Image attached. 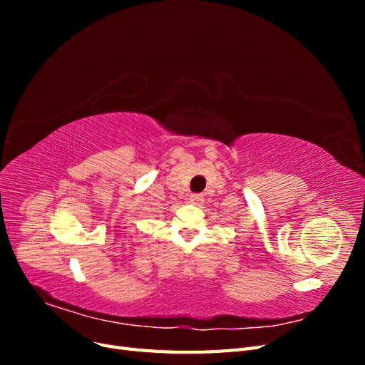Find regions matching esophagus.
<instances>
[{
    "mask_svg": "<svg viewBox=\"0 0 365 365\" xmlns=\"http://www.w3.org/2000/svg\"><path fill=\"white\" fill-rule=\"evenodd\" d=\"M189 201H190L192 204H195V205H201L202 201H204V197H202L201 195H190Z\"/></svg>",
    "mask_w": 365,
    "mask_h": 365,
    "instance_id": "obj_1",
    "label": "esophagus"
}]
</instances>
